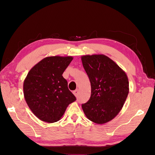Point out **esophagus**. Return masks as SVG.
<instances>
[{
    "label": "esophagus",
    "mask_w": 155,
    "mask_h": 155,
    "mask_svg": "<svg viewBox=\"0 0 155 155\" xmlns=\"http://www.w3.org/2000/svg\"><path fill=\"white\" fill-rule=\"evenodd\" d=\"M78 93H79V90H78V89H76V91H74L73 92V94H74V96H76V97H78Z\"/></svg>",
    "instance_id": "1"
}]
</instances>
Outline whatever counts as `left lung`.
<instances>
[{
	"mask_svg": "<svg viewBox=\"0 0 155 155\" xmlns=\"http://www.w3.org/2000/svg\"><path fill=\"white\" fill-rule=\"evenodd\" d=\"M81 61L91 85V97L82 104V109L88 120L97 124H105L122 109L129 94L127 76L105 55H83Z\"/></svg>",
	"mask_w": 155,
	"mask_h": 155,
	"instance_id": "left-lung-1",
	"label": "left lung"
}]
</instances>
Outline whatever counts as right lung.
Segmentation results:
<instances>
[{"label":"right lung","mask_w":155,"mask_h":155,"mask_svg":"<svg viewBox=\"0 0 155 155\" xmlns=\"http://www.w3.org/2000/svg\"><path fill=\"white\" fill-rule=\"evenodd\" d=\"M73 58L51 56L36 64L23 84L26 104L39 120L48 123L59 121L69 104L76 98L68 88L63 74Z\"/></svg>","instance_id":"add662e5"}]
</instances>
